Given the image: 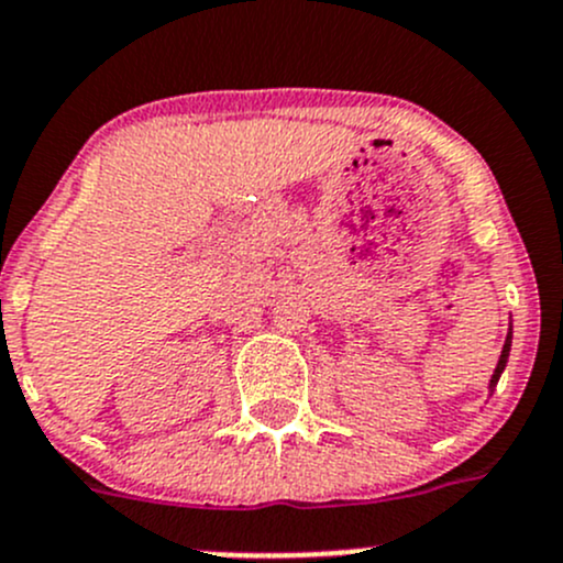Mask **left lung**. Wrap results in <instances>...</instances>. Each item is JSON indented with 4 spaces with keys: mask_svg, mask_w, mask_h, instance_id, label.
I'll use <instances>...</instances> for the list:
<instances>
[{
    "mask_svg": "<svg viewBox=\"0 0 563 563\" xmlns=\"http://www.w3.org/2000/svg\"><path fill=\"white\" fill-rule=\"evenodd\" d=\"M509 345H512V329H509V334H507V343H504L501 360H498V365H496V373H493V378H490V387H496V384H498V378H501V373H504V367H507V360H509Z\"/></svg>",
    "mask_w": 563,
    "mask_h": 563,
    "instance_id": "1",
    "label": "left lung"
}]
</instances>
